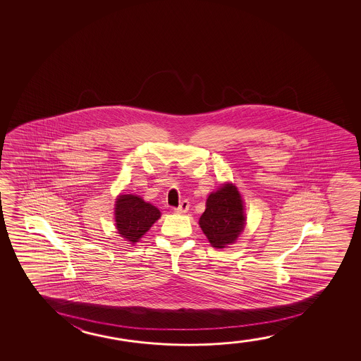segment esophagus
I'll return each instance as SVG.
<instances>
[{
	"label": "esophagus",
	"mask_w": 361,
	"mask_h": 361,
	"mask_svg": "<svg viewBox=\"0 0 361 361\" xmlns=\"http://www.w3.org/2000/svg\"><path fill=\"white\" fill-rule=\"evenodd\" d=\"M188 208H190V202H188V200H183V202L180 203V206L175 211L178 213H186L188 211Z\"/></svg>",
	"instance_id": "34e87169"
}]
</instances>
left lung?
<instances>
[{
    "instance_id": "left-lung-1",
    "label": "left lung",
    "mask_w": 361,
    "mask_h": 361,
    "mask_svg": "<svg viewBox=\"0 0 361 361\" xmlns=\"http://www.w3.org/2000/svg\"><path fill=\"white\" fill-rule=\"evenodd\" d=\"M244 222L240 195L232 183H226L208 196L206 211L200 218V227L212 247L222 249L237 240L244 229Z\"/></svg>"
}]
</instances>
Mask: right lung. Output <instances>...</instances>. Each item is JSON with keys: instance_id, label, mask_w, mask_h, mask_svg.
Wrapping results in <instances>:
<instances>
[{"instance_id": "obj_1", "label": "right lung", "mask_w": 361, "mask_h": 361, "mask_svg": "<svg viewBox=\"0 0 361 361\" xmlns=\"http://www.w3.org/2000/svg\"><path fill=\"white\" fill-rule=\"evenodd\" d=\"M116 224L121 237L128 242H138L148 232L155 221L160 218V211L150 203L133 195H122L116 202Z\"/></svg>"}]
</instances>
